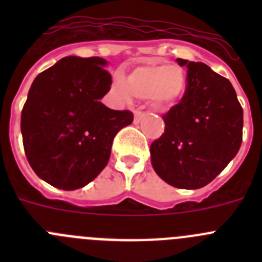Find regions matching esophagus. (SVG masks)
Segmentation results:
<instances>
[{"label":"esophagus","instance_id":"34e87169","mask_svg":"<svg viewBox=\"0 0 262 262\" xmlns=\"http://www.w3.org/2000/svg\"><path fill=\"white\" fill-rule=\"evenodd\" d=\"M144 115H145L144 111L135 110V111H134V122H135V123H139V122H140V120L144 118Z\"/></svg>","mask_w":262,"mask_h":262}]
</instances>
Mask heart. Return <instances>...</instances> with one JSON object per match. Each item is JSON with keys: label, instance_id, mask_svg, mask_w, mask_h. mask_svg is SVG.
<instances>
[{"label": "heart", "instance_id": "heart-1", "mask_svg": "<svg viewBox=\"0 0 262 262\" xmlns=\"http://www.w3.org/2000/svg\"><path fill=\"white\" fill-rule=\"evenodd\" d=\"M113 86L122 99H128L133 93L138 98H152L159 105H172L184 96L186 80L178 67L149 62L134 69L127 81L123 76L117 75Z\"/></svg>", "mask_w": 262, "mask_h": 262}]
</instances>
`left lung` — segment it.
Returning a JSON list of instances; mask_svg holds the SVG:
<instances>
[{
    "mask_svg": "<svg viewBox=\"0 0 262 262\" xmlns=\"http://www.w3.org/2000/svg\"><path fill=\"white\" fill-rule=\"evenodd\" d=\"M186 67L181 101L163 115L164 134L151 144L155 172L178 189H200L239 152L243 107L232 84L203 62L177 59Z\"/></svg>",
    "mask_w": 262,
    "mask_h": 262,
    "instance_id": "left-lung-1",
    "label": "left lung"
}]
</instances>
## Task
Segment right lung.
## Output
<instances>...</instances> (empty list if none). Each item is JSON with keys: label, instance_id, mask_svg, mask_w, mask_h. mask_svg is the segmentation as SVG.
Returning <instances> with one entry per match:
<instances>
[{"label": "right lung", "instance_id": "right-lung-1", "mask_svg": "<svg viewBox=\"0 0 262 262\" xmlns=\"http://www.w3.org/2000/svg\"><path fill=\"white\" fill-rule=\"evenodd\" d=\"M101 57L68 56L36 76L20 114L27 161L38 177L62 190L92 182L107 165L119 129L133 123L128 110L99 99L111 88Z\"/></svg>", "mask_w": 262, "mask_h": 262}]
</instances>
